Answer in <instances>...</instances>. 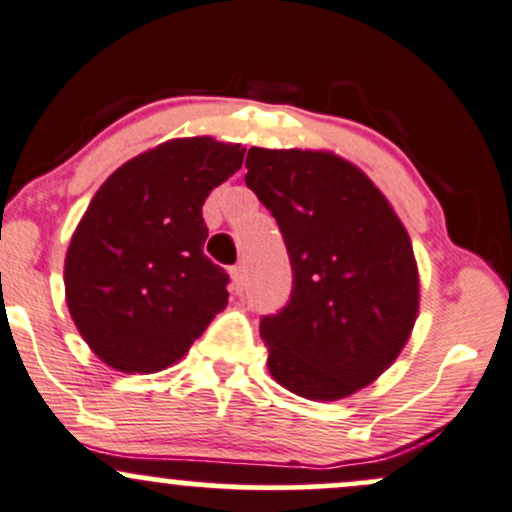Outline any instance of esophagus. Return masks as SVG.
<instances>
[{
	"mask_svg": "<svg viewBox=\"0 0 512 512\" xmlns=\"http://www.w3.org/2000/svg\"><path fill=\"white\" fill-rule=\"evenodd\" d=\"M230 277H233V287L242 292V287H245L247 282V274H245V265H235L233 270H230Z\"/></svg>",
	"mask_w": 512,
	"mask_h": 512,
	"instance_id": "esophagus-1",
	"label": "esophagus"
}]
</instances>
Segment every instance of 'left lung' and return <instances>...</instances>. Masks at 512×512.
<instances>
[{"mask_svg":"<svg viewBox=\"0 0 512 512\" xmlns=\"http://www.w3.org/2000/svg\"><path fill=\"white\" fill-rule=\"evenodd\" d=\"M245 184L277 220L292 297L262 316L267 368L306 400H341L385 373L419 309L405 225L351 161L309 149L247 152Z\"/></svg>","mask_w":512,"mask_h":512,"instance_id":"1","label":"left lung"}]
</instances>
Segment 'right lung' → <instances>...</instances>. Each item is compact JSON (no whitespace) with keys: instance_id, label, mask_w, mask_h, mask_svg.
<instances>
[{"instance_id":"add662e5","label":"right lung","mask_w":512,"mask_h":512,"mask_svg":"<svg viewBox=\"0 0 512 512\" xmlns=\"http://www.w3.org/2000/svg\"><path fill=\"white\" fill-rule=\"evenodd\" d=\"M240 144L169 139L122 164L90 201L66 255V301L110 368L181 360L228 304V272L203 255L208 193L242 166Z\"/></svg>"}]
</instances>
